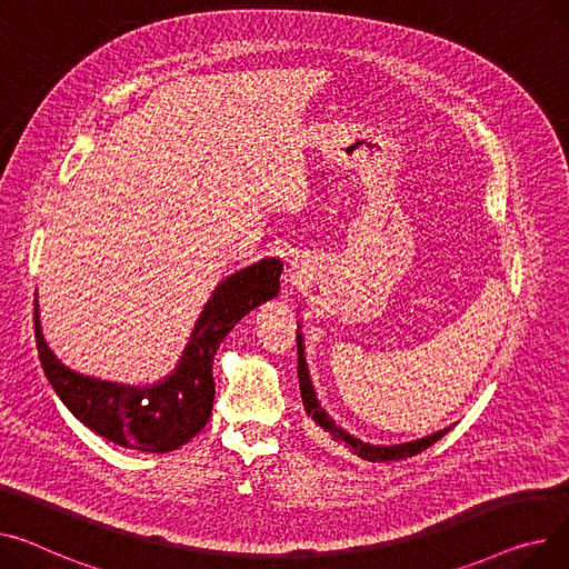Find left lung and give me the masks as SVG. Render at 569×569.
<instances>
[{
    "mask_svg": "<svg viewBox=\"0 0 569 569\" xmlns=\"http://www.w3.org/2000/svg\"><path fill=\"white\" fill-rule=\"evenodd\" d=\"M297 375H299V391H301V400H305V409L307 413L313 419V423L318 426L320 439L329 441L331 446H343L346 450H350L352 456H359L361 460L368 462H398V460H407L419 456L426 448H430L432 443H437L446 432H450L452 426L421 437V439H413V441H405V443H393V446H375L370 441H361L355 435H350L348 430L340 428L331 416L322 409L313 382H311V375H309V366H307V357H305V336L297 329Z\"/></svg>",
    "mask_w": 569,
    "mask_h": 569,
    "instance_id": "obj_1",
    "label": "left lung"
}]
</instances>
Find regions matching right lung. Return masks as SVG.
Segmentation results:
<instances>
[{"mask_svg":"<svg viewBox=\"0 0 569 569\" xmlns=\"http://www.w3.org/2000/svg\"><path fill=\"white\" fill-rule=\"evenodd\" d=\"M283 264L262 258L226 277L203 307L178 366L156 385H121L70 370L50 350L33 301L36 348L43 370L74 419L96 435L143 452H169L197 437L212 413V361L221 340L249 311L279 295Z\"/></svg>","mask_w":569,"mask_h":569,"instance_id":"obj_1","label":"right lung"}]
</instances>
